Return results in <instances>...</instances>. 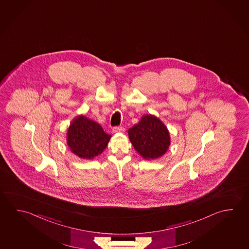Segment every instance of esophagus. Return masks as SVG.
<instances>
[{"label": "esophagus", "mask_w": 249, "mask_h": 249, "mask_svg": "<svg viewBox=\"0 0 249 249\" xmlns=\"http://www.w3.org/2000/svg\"><path fill=\"white\" fill-rule=\"evenodd\" d=\"M112 131L113 132H124V128L121 126H115L112 128Z\"/></svg>", "instance_id": "esophagus-1"}]
</instances>
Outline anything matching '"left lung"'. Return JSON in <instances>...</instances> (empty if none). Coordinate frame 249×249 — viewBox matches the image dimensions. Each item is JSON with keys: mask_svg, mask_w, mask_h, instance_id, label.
Returning <instances> with one entry per match:
<instances>
[{"mask_svg": "<svg viewBox=\"0 0 249 249\" xmlns=\"http://www.w3.org/2000/svg\"><path fill=\"white\" fill-rule=\"evenodd\" d=\"M131 144L144 160H156L167 152L171 137L167 127L152 114L143 115L138 124L128 130Z\"/></svg>", "mask_w": 249, "mask_h": 249, "instance_id": "obj_1", "label": "left lung"}]
</instances>
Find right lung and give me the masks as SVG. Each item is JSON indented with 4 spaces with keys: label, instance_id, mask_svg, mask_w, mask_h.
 <instances>
[{
    "label": "right lung",
    "instance_id": "obj_1",
    "mask_svg": "<svg viewBox=\"0 0 249 249\" xmlns=\"http://www.w3.org/2000/svg\"><path fill=\"white\" fill-rule=\"evenodd\" d=\"M111 136L106 133L101 125L78 115L68 128L66 141L72 153L81 159L90 160L104 152Z\"/></svg>",
    "mask_w": 249,
    "mask_h": 249
}]
</instances>
